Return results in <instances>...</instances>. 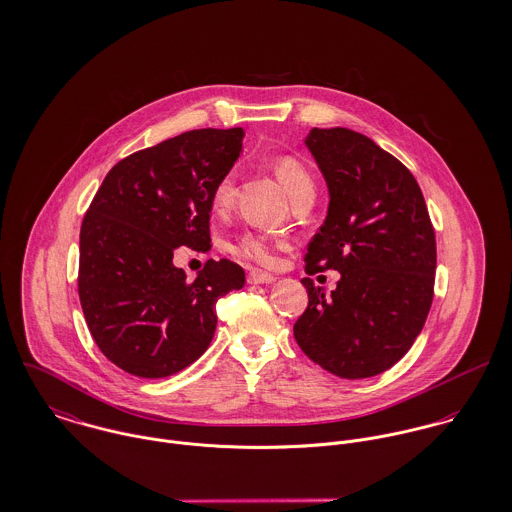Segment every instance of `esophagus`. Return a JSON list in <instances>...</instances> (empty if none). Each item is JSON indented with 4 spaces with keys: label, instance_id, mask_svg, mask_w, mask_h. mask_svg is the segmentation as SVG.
Returning <instances> with one entry per match:
<instances>
[{
    "label": "esophagus",
    "instance_id": "esophagus-1",
    "mask_svg": "<svg viewBox=\"0 0 512 512\" xmlns=\"http://www.w3.org/2000/svg\"><path fill=\"white\" fill-rule=\"evenodd\" d=\"M276 278L274 274H268V272H260V270H252L248 274V284H272Z\"/></svg>",
    "mask_w": 512,
    "mask_h": 512
}]
</instances>
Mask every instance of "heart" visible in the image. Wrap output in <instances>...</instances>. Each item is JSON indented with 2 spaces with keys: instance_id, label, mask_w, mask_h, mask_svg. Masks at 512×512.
Masks as SVG:
<instances>
[{
  "instance_id": "b5f03b06",
  "label": "heart",
  "mask_w": 512,
  "mask_h": 512,
  "mask_svg": "<svg viewBox=\"0 0 512 512\" xmlns=\"http://www.w3.org/2000/svg\"><path fill=\"white\" fill-rule=\"evenodd\" d=\"M272 169L292 201L313 195L315 193V181L309 173V169L293 155H280L272 161ZM213 209L217 213H224L234 199V177L232 173L222 175L215 189H213ZM280 238L266 234V232H246L242 234L234 244V254L252 262H258L262 266H272L276 260V250L280 248Z\"/></svg>"
}]
</instances>
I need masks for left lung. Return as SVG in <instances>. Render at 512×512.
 I'll return each instance as SVG.
<instances>
[{
    "mask_svg": "<svg viewBox=\"0 0 512 512\" xmlns=\"http://www.w3.org/2000/svg\"><path fill=\"white\" fill-rule=\"evenodd\" d=\"M327 187L329 211L307 246L305 270H337V290L303 278L309 303L293 325L299 349L341 378L396 365L420 335L434 299L436 232L410 169L349 128L305 140Z\"/></svg>",
    "mask_w": 512,
    "mask_h": 512,
    "instance_id": "8db88e82",
    "label": "left lung"
}]
</instances>
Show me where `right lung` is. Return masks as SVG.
<instances>
[{
	"label": "right lung",
	"instance_id": "1",
	"mask_svg": "<svg viewBox=\"0 0 512 512\" xmlns=\"http://www.w3.org/2000/svg\"><path fill=\"white\" fill-rule=\"evenodd\" d=\"M242 128L191 130L118 161L80 226L78 297L104 357L140 378L195 363L217 329V301L246 282L230 260L195 280L173 266L211 250L213 189L242 151Z\"/></svg>",
	"mask_w": 512,
	"mask_h": 512
}]
</instances>
